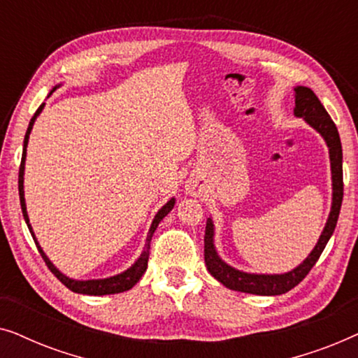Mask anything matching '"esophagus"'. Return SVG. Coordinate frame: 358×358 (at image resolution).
Wrapping results in <instances>:
<instances>
[{"instance_id": "esophagus-1", "label": "esophagus", "mask_w": 358, "mask_h": 358, "mask_svg": "<svg viewBox=\"0 0 358 358\" xmlns=\"http://www.w3.org/2000/svg\"><path fill=\"white\" fill-rule=\"evenodd\" d=\"M187 192L190 195H199L200 192H202V187H200V185H197V184H189L187 185Z\"/></svg>"}]
</instances>
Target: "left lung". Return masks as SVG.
Segmentation results:
<instances>
[{
  "instance_id": "left-lung-1",
  "label": "left lung",
  "mask_w": 358,
  "mask_h": 358,
  "mask_svg": "<svg viewBox=\"0 0 358 358\" xmlns=\"http://www.w3.org/2000/svg\"><path fill=\"white\" fill-rule=\"evenodd\" d=\"M295 115L303 117L316 131H320L322 138L326 140L327 148H329L331 158V173H332V207L329 218L324 229H322L317 244L313 249L310 256L303 261L300 266L287 273H275V275H267V273H246L238 271L227 262H223L217 254L213 244V222L212 218L207 220L203 238V256L207 264L208 272L222 282L224 287L234 292L252 293V295H282L296 287L303 278H305L317 259L324 251L327 241L334 233L337 224V218L341 213L342 197H344V180H342V145L339 138V131L332 119L327 114L324 106L317 99V96L310 87L298 86L295 87Z\"/></svg>"
}]
</instances>
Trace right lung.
<instances>
[{
  "mask_svg": "<svg viewBox=\"0 0 358 358\" xmlns=\"http://www.w3.org/2000/svg\"><path fill=\"white\" fill-rule=\"evenodd\" d=\"M57 87H53L50 91V94L53 91H55ZM43 106L45 104H41V107L36 110V114L29 122V127H27V131H26V136H24V150H22V159H21V166H19V199H21V208H22V215H24V220H26L27 223V228L29 231H31L34 241H36V246L38 249V252H41V256L43 261H45L47 267L50 268V272L55 275L58 280H60L63 285L66 288H70L71 292L75 293H83V295H94V296H99V295H112V293H122V292H127L130 290L131 287L135 285L136 282L140 280L141 275H143L146 267H148V257H150V243H151V236H153L155 229L158 228V224L161 220H163L166 215H168L171 210H173L176 200L171 199L168 203L164 205L163 208L159 210L158 213H156V217L153 220V223H151L150 227V231H148V236H146V244H145V249L143 252H141V256L138 257V261H136L134 266L130 268H127L125 272L119 273V275H114V277H109V278H99V280H73V278H68L66 275H63V273L58 271V268L53 266L50 262V259L45 256V252L42 251V248L38 246L37 239H36V234H34L32 228H31V223H29V217H27V210H26V200H24V163H26V148H27V141H29V135H31V130H32V125L34 122H36L37 115L41 114Z\"/></svg>",
  "mask_w": 358,
  "mask_h": 358,
  "instance_id": "1",
  "label": "right lung"
}]
</instances>
